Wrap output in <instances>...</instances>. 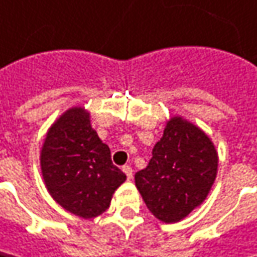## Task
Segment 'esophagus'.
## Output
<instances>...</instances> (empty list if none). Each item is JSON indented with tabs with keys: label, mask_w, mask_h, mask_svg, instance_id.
Here are the masks:
<instances>
[{
	"label": "esophagus",
	"mask_w": 257,
	"mask_h": 257,
	"mask_svg": "<svg viewBox=\"0 0 257 257\" xmlns=\"http://www.w3.org/2000/svg\"><path fill=\"white\" fill-rule=\"evenodd\" d=\"M122 170H123V173L126 174V177H128V179H132L134 170H132V167H131V166H123V167H122Z\"/></svg>",
	"instance_id": "esophagus-1"
}]
</instances>
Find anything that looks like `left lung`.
I'll return each instance as SVG.
<instances>
[{"instance_id": "left-lung-1", "label": "left lung", "mask_w": 257, "mask_h": 257, "mask_svg": "<svg viewBox=\"0 0 257 257\" xmlns=\"http://www.w3.org/2000/svg\"><path fill=\"white\" fill-rule=\"evenodd\" d=\"M217 172L218 153L211 138L182 116H172L148 166L135 174V185L151 214L172 224L204 202Z\"/></svg>"}]
</instances>
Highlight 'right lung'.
Segmentation results:
<instances>
[{
    "label": "right lung",
    "mask_w": 257,
    "mask_h": 257,
    "mask_svg": "<svg viewBox=\"0 0 257 257\" xmlns=\"http://www.w3.org/2000/svg\"><path fill=\"white\" fill-rule=\"evenodd\" d=\"M40 170L49 195L68 212L94 218L109 206L126 176L113 166L110 150L91 128L90 112L71 107L48 129Z\"/></svg>",
    "instance_id": "add662e5"
}]
</instances>
